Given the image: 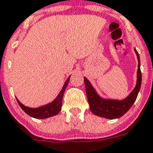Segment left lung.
Wrapping results in <instances>:
<instances>
[{
    "label": "left lung",
    "mask_w": 153,
    "mask_h": 153,
    "mask_svg": "<svg viewBox=\"0 0 153 153\" xmlns=\"http://www.w3.org/2000/svg\"><path fill=\"white\" fill-rule=\"evenodd\" d=\"M139 62L137 71V83L133 91L130 93L126 99L122 101L107 100L103 99L99 96L95 89L91 86L89 81L84 78L85 85L86 88V95L90 106V109L93 114L98 116L103 117L105 119H118L126 114L132 107L135 99L137 98L139 91L140 90L142 83V73L140 70V59L139 53L135 49Z\"/></svg>",
    "instance_id": "left-lung-1"
}]
</instances>
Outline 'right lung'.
<instances>
[{
	"instance_id": "add662e5",
	"label": "right lung",
	"mask_w": 153,
	"mask_h": 153,
	"mask_svg": "<svg viewBox=\"0 0 153 153\" xmlns=\"http://www.w3.org/2000/svg\"><path fill=\"white\" fill-rule=\"evenodd\" d=\"M69 78H70V77L68 78L66 82H65V85H64L61 92L58 94V95L57 96L56 99H54L51 103H49V104L46 105L41 106L39 108H29V107L24 105L21 104V102H19V100L17 99L18 103L19 104V105L21 106V108L23 109V111H25V113H27V115L33 117V118H35V119H47V118H49V117L58 115V114L59 113V111L62 110V99H63L64 92L65 91V88L66 87H67L68 83L69 82Z\"/></svg>"
}]
</instances>
